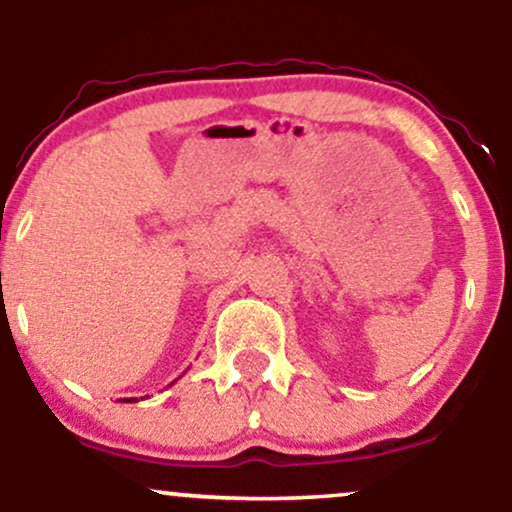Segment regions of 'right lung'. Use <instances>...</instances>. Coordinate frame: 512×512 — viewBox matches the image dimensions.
Wrapping results in <instances>:
<instances>
[{"label": "right lung", "instance_id": "obj_1", "mask_svg": "<svg viewBox=\"0 0 512 512\" xmlns=\"http://www.w3.org/2000/svg\"><path fill=\"white\" fill-rule=\"evenodd\" d=\"M125 402H137V399H134V397H129V399H125Z\"/></svg>", "mask_w": 512, "mask_h": 512}]
</instances>
